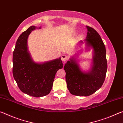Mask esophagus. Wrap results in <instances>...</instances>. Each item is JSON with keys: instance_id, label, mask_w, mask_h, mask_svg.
<instances>
[{"instance_id": "obj_1", "label": "esophagus", "mask_w": 123, "mask_h": 123, "mask_svg": "<svg viewBox=\"0 0 123 123\" xmlns=\"http://www.w3.org/2000/svg\"><path fill=\"white\" fill-rule=\"evenodd\" d=\"M68 57L66 55H62V56H61V60L63 62H65L67 61V60Z\"/></svg>"}]
</instances>
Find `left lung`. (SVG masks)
Returning <instances> with one entry per match:
<instances>
[{
	"mask_svg": "<svg viewBox=\"0 0 123 123\" xmlns=\"http://www.w3.org/2000/svg\"><path fill=\"white\" fill-rule=\"evenodd\" d=\"M87 34L84 41H80L81 47L85 43V49H93L92 61L90 68L83 70L79 63V54L72 56L64 64L67 88L72 94L87 97L92 94L102 86L107 72L106 48L100 36L94 29L86 26Z\"/></svg>",
	"mask_w": 123,
	"mask_h": 123,
	"instance_id": "1",
	"label": "left lung"
}]
</instances>
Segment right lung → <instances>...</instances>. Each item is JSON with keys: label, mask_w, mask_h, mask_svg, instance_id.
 <instances>
[{"label": "right lung", "mask_w": 123, "mask_h": 123, "mask_svg": "<svg viewBox=\"0 0 123 123\" xmlns=\"http://www.w3.org/2000/svg\"><path fill=\"white\" fill-rule=\"evenodd\" d=\"M36 29H41V26H31L18 37L13 53L12 73L22 92L42 97L51 91L55 74L63 66L61 57L44 62L34 61L28 50V39Z\"/></svg>", "instance_id": "right-lung-1"}]
</instances>
